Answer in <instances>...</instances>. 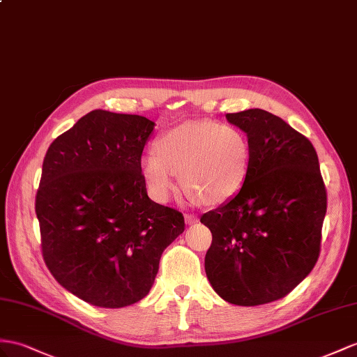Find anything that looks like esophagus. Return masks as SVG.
Instances as JSON below:
<instances>
[{"mask_svg": "<svg viewBox=\"0 0 357 357\" xmlns=\"http://www.w3.org/2000/svg\"><path fill=\"white\" fill-rule=\"evenodd\" d=\"M184 217H185V223L187 225H193V223L197 222V215H195V214H185Z\"/></svg>", "mask_w": 357, "mask_h": 357, "instance_id": "obj_1", "label": "esophagus"}]
</instances>
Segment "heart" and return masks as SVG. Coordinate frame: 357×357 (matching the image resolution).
<instances>
[{
	"label": "heart",
	"mask_w": 357,
	"mask_h": 357,
	"mask_svg": "<svg viewBox=\"0 0 357 357\" xmlns=\"http://www.w3.org/2000/svg\"><path fill=\"white\" fill-rule=\"evenodd\" d=\"M153 155L142 161V176L157 202L176 191L173 175L199 205H220L234 197L248 178L250 146L238 128L214 121L182 123L161 134Z\"/></svg>",
	"instance_id": "obj_1"
}]
</instances>
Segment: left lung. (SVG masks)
Here are the masks:
<instances>
[{"label": "left lung", "mask_w": 357, "mask_h": 357, "mask_svg": "<svg viewBox=\"0 0 357 357\" xmlns=\"http://www.w3.org/2000/svg\"><path fill=\"white\" fill-rule=\"evenodd\" d=\"M226 119L248 134L250 162L238 195L200 217L213 234L205 271L229 303L267 305L318 261L326 185L312 143L280 117L252 108Z\"/></svg>", "instance_id": "8db88e82"}]
</instances>
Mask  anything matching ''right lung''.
<instances>
[{
    "mask_svg": "<svg viewBox=\"0 0 357 357\" xmlns=\"http://www.w3.org/2000/svg\"><path fill=\"white\" fill-rule=\"evenodd\" d=\"M153 122L93 109L59 135L36 193L42 257L63 288L99 307L148 294L184 215L149 199L142 153Z\"/></svg>",
    "mask_w": 357,
    "mask_h": 357,
    "instance_id": "right-lung-1",
    "label": "right lung"
}]
</instances>
